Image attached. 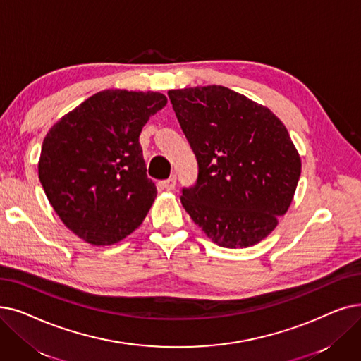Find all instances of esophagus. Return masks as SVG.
Here are the masks:
<instances>
[{
	"instance_id": "1",
	"label": "esophagus",
	"mask_w": 361,
	"mask_h": 361,
	"mask_svg": "<svg viewBox=\"0 0 361 361\" xmlns=\"http://www.w3.org/2000/svg\"><path fill=\"white\" fill-rule=\"evenodd\" d=\"M176 184H177V178H176V177H169L168 180H164V181L161 183L162 189H165V190H169V192L176 189Z\"/></svg>"
}]
</instances>
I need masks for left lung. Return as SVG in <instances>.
<instances>
[{"mask_svg": "<svg viewBox=\"0 0 361 361\" xmlns=\"http://www.w3.org/2000/svg\"><path fill=\"white\" fill-rule=\"evenodd\" d=\"M180 127L197 159V178L181 203L208 238L247 247L285 215L301 158L270 109L221 85L168 91Z\"/></svg>", "mask_w": 361, "mask_h": 361, "instance_id": "left-lung-1", "label": "left lung"}]
</instances>
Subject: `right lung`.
Instances as JSON below:
<instances>
[{
    "label": "right lung",
    "instance_id": "right-lung-1",
    "mask_svg": "<svg viewBox=\"0 0 361 361\" xmlns=\"http://www.w3.org/2000/svg\"><path fill=\"white\" fill-rule=\"evenodd\" d=\"M153 91L106 90L54 123L38 164L42 189L65 226L106 246L143 223L156 197L138 137L166 104Z\"/></svg>",
    "mask_w": 361,
    "mask_h": 361
}]
</instances>
